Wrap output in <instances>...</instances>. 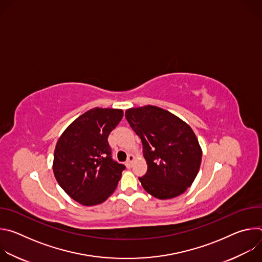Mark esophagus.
Instances as JSON below:
<instances>
[{"label": "esophagus", "mask_w": 262, "mask_h": 262, "mask_svg": "<svg viewBox=\"0 0 262 262\" xmlns=\"http://www.w3.org/2000/svg\"><path fill=\"white\" fill-rule=\"evenodd\" d=\"M134 160H135V157H134L133 155H129V156H128V159H127V161H126V166H127V168H130V167L133 166Z\"/></svg>", "instance_id": "1"}]
</instances>
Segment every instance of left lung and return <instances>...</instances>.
I'll return each instance as SVG.
<instances>
[{"label": "left lung", "instance_id": "obj_1", "mask_svg": "<svg viewBox=\"0 0 262 262\" xmlns=\"http://www.w3.org/2000/svg\"><path fill=\"white\" fill-rule=\"evenodd\" d=\"M125 118L143 144L148 168L139 179L144 190L163 200L184 193L195 180L202 159L190 125L155 105L128 108Z\"/></svg>", "mask_w": 262, "mask_h": 262}]
</instances>
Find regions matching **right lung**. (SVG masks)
Listing matches in <instances>:
<instances>
[{
	"instance_id": "add662e5",
	"label": "right lung",
	"mask_w": 262,
	"mask_h": 262,
	"mask_svg": "<svg viewBox=\"0 0 262 262\" xmlns=\"http://www.w3.org/2000/svg\"><path fill=\"white\" fill-rule=\"evenodd\" d=\"M122 117V110L94 107L74 120L59 138L53 170L59 185L74 201L96 205L117 188L125 166L112 159L107 137Z\"/></svg>"
}]
</instances>
